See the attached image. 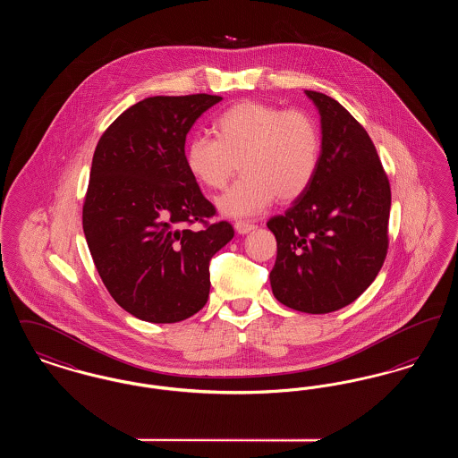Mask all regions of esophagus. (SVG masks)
<instances>
[{"label":"esophagus","mask_w":458,"mask_h":458,"mask_svg":"<svg viewBox=\"0 0 458 458\" xmlns=\"http://www.w3.org/2000/svg\"><path fill=\"white\" fill-rule=\"evenodd\" d=\"M235 230H237L239 235H247V233L254 232L256 226L250 225V223H247V221H237V223H235Z\"/></svg>","instance_id":"1"}]
</instances>
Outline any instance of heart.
<instances>
[{
	"mask_svg": "<svg viewBox=\"0 0 458 458\" xmlns=\"http://www.w3.org/2000/svg\"><path fill=\"white\" fill-rule=\"evenodd\" d=\"M216 135L194 137L185 148V166L197 183L218 191L240 163L243 176L216 199L223 216H256L275 197L292 202L318 172L321 135L316 120L301 109L242 101L216 120Z\"/></svg>",
	"mask_w": 458,
	"mask_h": 458,
	"instance_id": "b5f03b06",
	"label": "heart"
}]
</instances>
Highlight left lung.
Here are the masks:
<instances>
[{"instance_id": "8db88e82", "label": "left lung", "mask_w": 458, "mask_h": 458, "mask_svg": "<svg viewBox=\"0 0 458 458\" xmlns=\"http://www.w3.org/2000/svg\"><path fill=\"white\" fill-rule=\"evenodd\" d=\"M321 116L312 183L282 216L269 273L278 302L307 314L352 304L377 276L388 250L390 182L364 127L338 101L305 90Z\"/></svg>"}]
</instances>
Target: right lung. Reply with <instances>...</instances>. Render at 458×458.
Segmentation results:
<instances>
[{"label":"right lung","mask_w":458,"mask_h":458,"mask_svg":"<svg viewBox=\"0 0 458 458\" xmlns=\"http://www.w3.org/2000/svg\"><path fill=\"white\" fill-rule=\"evenodd\" d=\"M223 98L156 96L123 111L99 139L82 211L96 269L131 316L178 323L209 297V261L233 239L185 166V139Z\"/></svg>","instance_id":"obj_1"}]
</instances>
